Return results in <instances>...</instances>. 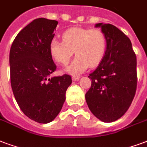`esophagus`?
<instances>
[{"mask_svg": "<svg viewBox=\"0 0 147 147\" xmlns=\"http://www.w3.org/2000/svg\"><path fill=\"white\" fill-rule=\"evenodd\" d=\"M80 78V76H73L72 80H74V81H78V80H79Z\"/></svg>", "mask_w": 147, "mask_h": 147, "instance_id": "1", "label": "esophagus"}]
</instances>
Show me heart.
Wrapping results in <instances>:
<instances>
[{"mask_svg": "<svg viewBox=\"0 0 147 147\" xmlns=\"http://www.w3.org/2000/svg\"><path fill=\"white\" fill-rule=\"evenodd\" d=\"M62 41L53 39L49 53L57 63L67 66L74 52L77 57L67 69L73 74H81L89 66L98 65L106 50V37L99 28H71L63 33Z\"/></svg>", "mask_w": 147, "mask_h": 147, "instance_id": "1", "label": "heart"}]
</instances>
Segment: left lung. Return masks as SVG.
<instances>
[{
  "label": "left lung",
  "instance_id": "8db88e82",
  "mask_svg": "<svg viewBox=\"0 0 147 147\" xmlns=\"http://www.w3.org/2000/svg\"><path fill=\"white\" fill-rule=\"evenodd\" d=\"M106 37V51L98 68L88 76L90 88L85 94L92 114L105 122L120 119L135 96L136 57L131 41L111 24H96Z\"/></svg>",
  "mask_w": 147,
  "mask_h": 147
}]
</instances>
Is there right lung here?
Wrapping results in <instances>:
<instances>
[{
    "label": "right lung",
    "mask_w": 147,
    "mask_h": 147,
    "mask_svg": "<svg viewBox=\"0 0 147 147\" xmlns=\"http://www.w3.org/2000/svg\"><path fill=\"white\" fill-rule=\"evenodd\" d=\"M58 22L39 18L21 31L11 47V84L23 113L38 123H49L61 111L66 91L72 79L69 75L50 78L56 70L50 53Z\"/></svg>",
    "instance_id": "right-lung-1"
}]
</instances>
